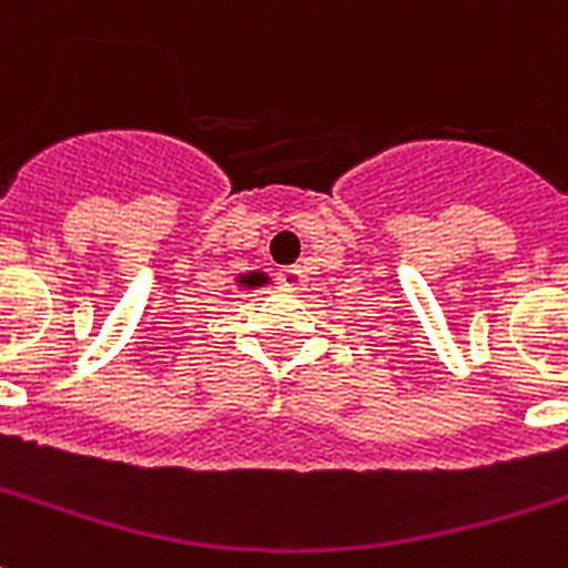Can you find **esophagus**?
Listing matches in <instances>:
<instances>
[{"mask_svg":"<svg viewBox=\"0 0 568 568\" xmlns=\"http://www.w3.org/2000/svg\"><path fill=\"white\" fill-rule=\"evenodd\" d=\"M276 285L288 294H300L303 292V285H306V274L300 268H283L276 274Z\"/></svg>","mask_w":568,"mask_h":568,"instance_id":"esophagus-1","label":"esophagus"}]
</instances>
